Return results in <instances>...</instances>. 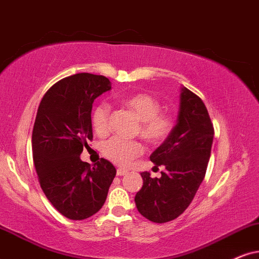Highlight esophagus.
Returning a JSON list of instances; mask_svg holds the SVG:
<instances>
[{"label":"esophagus","mask_w":259,"mask_h":259,"mask_svg":"<svg viewBox=\"0 0 259 259\" xmlns=\"http://www.w3.org/2000/svg\"><path fill=\"white\" fill-rule=\"evenodd\" d=\"M126 173H127L126 169H123V168H118V169H117V176H119V177L125 176Z\"/></svg>","instance_id":"esophagus-1"}]
</instances>
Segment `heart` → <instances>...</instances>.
Returning <instances> with one entry per match:
<instances>
[{
	"mask_svg": "<svg viewBox=\"0 0 259 259\" xmlns=\"http://www.w3.org/2000/svg\"><path fill=\"white\" fill-rule=\"evenodd\" d=\"M122 104L139 119L135 135L142 137L149 145H160L172 133V117L160 111L161 105L154 97L147 93L130 94L123 98ZM110 120L111 106L107 103H100L92 113L94 132L99 136H106L110 133ZM143 150L145 148L140 141H125L119 137L107 140L101 147L103 155L118 166H127L142 155Z\"/></svg>",
	"mask_w": 259,
	"mask_h": 259,
	"instance_id": "b5f03b06",
	"label": "heart"
}]
</instances>
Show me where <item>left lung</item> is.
<instances>
[{"label": "left lung", "instance_id": "1", "mask_svg": "<svg viewBox=\"0 0 259 259\" xmlns=\"http://www.w3.org/2000/svg\"><path fill=\"white\" fill-rule=\"evenodd\" d=\"M214 126L201 98L183 87L178 122L150 155L154 167L165 166L160 178L141 173L142 189L135 196L140 214L163 224L182 215L204 179L210 158Z\"/></svg>", "mask_w": 259, "mask_h": 259}]
</instances>
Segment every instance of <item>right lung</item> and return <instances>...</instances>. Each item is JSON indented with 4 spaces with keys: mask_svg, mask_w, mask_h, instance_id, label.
<instances>
[{
    "mask_svg": "<svg viewBox=\"0 0 259 259\" xmlns=\"http://www.w3.org/2000/svg\"><path fill=\"white\" fill-rule=\"evenodd\" d=\"M110 90L107 77L80 73L51 86L39 104L32 132L34 167L47 198L70 220L99 211L116 176L109 160L92 167L80 159L93 140L92 104Z\"/></svg>",
    "mask_w": 259,
    "mask_h": 259,
    "instance_id": "right-lung-1",
    "label": "right lung"
}]
</instances>
